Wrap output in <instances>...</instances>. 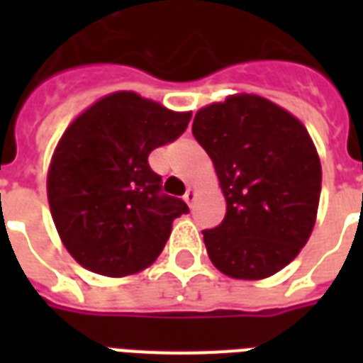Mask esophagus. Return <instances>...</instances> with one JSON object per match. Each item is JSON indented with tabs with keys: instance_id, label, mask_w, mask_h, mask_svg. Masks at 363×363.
I'll return each instance as SVG.
<instances>
[{
	"instance_id": "obj_1",
	"label": "esophagus",
	"mask_w": 363,
	"mask_h": 363,
	"mask_svg": "<svg viewBox=\"0 0 363 363\" xmlns=\"http://www.w3.org/2000/svg\"><path fill=\"white\" fill-rule=\"evenodd\" d=\"M184 201L192 207L194 201H196V188H188L186 194H184Z\"/></svg>"
}]
</instances>
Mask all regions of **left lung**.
Returning <instances> with one entry per match:
<instances>
[{
	"instance_id": "left-lung-1",
	"label": "left lung",
	"mask_w": 363,
	"mask_h": 363,
	"mask_svg": "<svg viewBox=\"0 0 363 363\" xmlns=\"http://www.w3.org/2000/svg\"><path fill=\"white\" fill-rule=\"evenodd\" d=\"M226 199L220 226L203 241L216 269L259 281L292 262L309 241L320 201L322 167L301 122L256 94L205 105L192 124Z\"/></svg>"
}]
</instances>
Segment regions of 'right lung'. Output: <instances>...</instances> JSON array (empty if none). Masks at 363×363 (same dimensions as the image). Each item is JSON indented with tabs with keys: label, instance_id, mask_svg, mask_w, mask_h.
<instances>
[{
	"label": "right lung",
	"instance_id": "add662e5",
	"mask_svg": "<svg viewBox=\"0 0 363 363\" xmlns=\"http://www.w3.org/2000/svg\"><path fill=\"white\" fill-rule=\"evenodd\" d=\"M190 116L121 90L67 125L48 165L47 196L54 226L77 264L116 279L158 258L173 220L188 207L160 194L162 177L147 158L175 141Z\"/></svg>",
	"mask_w": 363,
	"mask_h": 363
}]
</instances>
